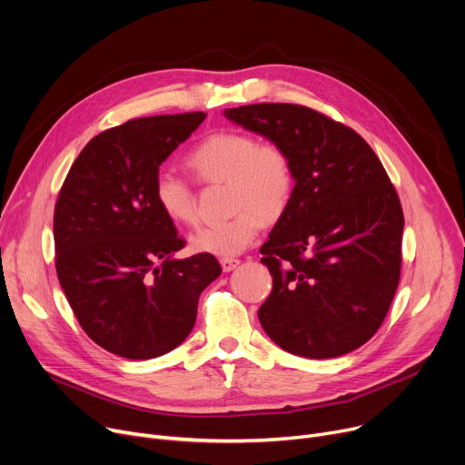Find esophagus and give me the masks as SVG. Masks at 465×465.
Masks as SVG:
<instances>
[{
	"mask_svg": "<svg viewBox=\"0 0 465 465\" xmlns=\"http://www.w3.org/2000/svg\"><path fill=\"white\" fill-rule=\"evenodd\" d=\"M239 263H241V260H239V258H223V260H221V265H223L224 272H230V271L237 269V265H239Z\"/></svg>",
	"mask_w": 465,
	"mask_h": 465,
	"instance_id": "esophagus-1",
	"label": "esophagus"
}]
</instances>
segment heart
<instances>
[{
  "label": "heart",
  "instance_id": "1",
  "mask_svg": "<svg viewBox=\"0 0 465 465\" xmlns=\"http://www.w3.org/2000/svg\"><path fill=\"white\" fill-rule=\"evenodd\" d=\"M187 166L200 183H226L228 209L233 213L228 221L191 235L196 252L219 258L241 254L256 241L263 221L281 219L293 198V163L286 147L274 140H258L242 131H214L189 153ZM153 196L172 224H196V194L189 181L161 172L154 177Z\"/></svg>",
  "mask_w": 465,
  "mask_h": 465
}]
</instances>
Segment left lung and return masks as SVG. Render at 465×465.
Instances as JSON below:
<instances>
[{
  "mask_svg": "<svg viewBox=\"0 0 465 465\" xmlns=\"http://www.w3.org/2000/svg\"><path fill=\"white\" fill-rule=\"evenodd\" d=\"M226 117L284 145L295 172L292 203L260 249L272 274L262 327L299 357L357 350L381 327L401 267L404 213L381 161L353 129L308 106L260 103Z\"/></svg>",
  "mask_w": 465,
  "mask_h": 465,
  "instance_id": "1",
  "label": "left lung"
}]
</instances>
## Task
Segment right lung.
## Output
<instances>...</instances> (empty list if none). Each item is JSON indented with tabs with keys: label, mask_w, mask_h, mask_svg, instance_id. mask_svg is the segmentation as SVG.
Returning a JSON list of instances; mask_svg holds the SVG:
<instances>
[{
	"label": "right lung",
	"mask_w": 465,
	"mask_h": 465,
	"mask_svg": "<svg viewBox=\"0 0 465 465\" xmlns=\"http://www.w3.org/2000/svg\"><path fill=\"white\" fill-rule=\"evenodd\" d=\"M205 112L131 119L91 138L54 209L55 271L93 342L125 359L177 348L194 327L200 293L223 272L211 254L172 256L184 239L153 196L170 153Z\"/></svg>",
	"instance_id": "obj_1"
}]
</instances>
